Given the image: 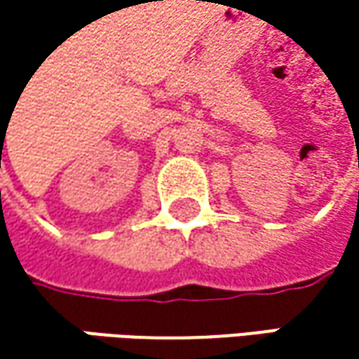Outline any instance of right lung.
Wrapping results in <instances>:
<instances>
[{"mask_svg": "<svg viewBox=\"0 0 359 359\" xmlns=\"http://www.w3.org/2000/svg\"><path fill=\"white\" fill-rule=\"evenodd\" d=\"M0 166H1V151H0Z\"/></svg>", "mask_w": 359, "mask_h": 359, "instance_id": "right-lung-1", "label": "right lung"}]
</instances>
